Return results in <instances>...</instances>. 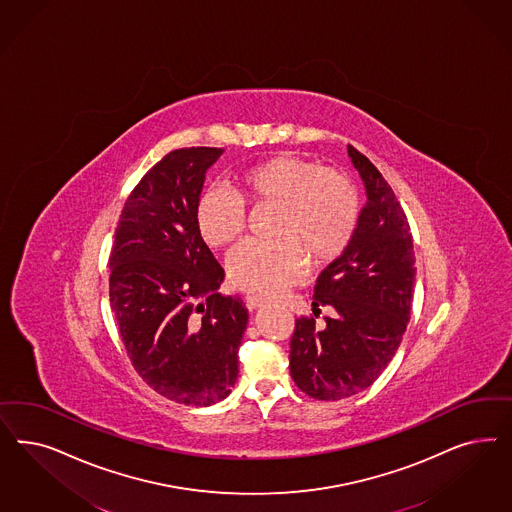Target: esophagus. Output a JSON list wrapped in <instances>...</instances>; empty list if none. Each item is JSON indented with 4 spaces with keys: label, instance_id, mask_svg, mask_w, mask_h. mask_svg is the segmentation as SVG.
Returning a JSON list of instances; mask_svg holds the SVG:
<instances>
[{
    "label": "esophagus",
    "instance_id": "34e87169",
    "mask_svg": "<svg viewBox=\"0 0 512 512\" xmlns=\"http://www.w3.org/2000/svg\"><path fill=\"white\" fill-rule=\"evenodd\" d=\"M245 301H247V307L250 311H256V309H262V307H265V299H262V297L247 296Z\"/></svg>",
    "mask_w": 512,
    "mask_h": 512
}]
</instances>
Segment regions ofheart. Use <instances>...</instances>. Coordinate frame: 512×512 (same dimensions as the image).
<instances>
[{
  "label": "heart",
  "instance_id": "b5f03b06",
  "mask_svg": "<svg viewBox=\"0 0 512 512\" xmlns=\"http://www.w3.org/2000/svg\"><path fill=\"white\" fill-rule=\"evenodd\" d=\"M237 194L224 186L207 188L196 207L201 239L213 248L235 243L247 228V199L281 207L273 241H247L228 258L230 281L250 294L277 296L309 273L316 262H330L348 247L360 216L350 182L322 165L273 156L235 175Z\"/></svg>",
  "mask_w": 512,
  "mask_h": 512
}]
</instances>
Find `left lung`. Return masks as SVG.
I'll list each match as a JSON object with an SVG mask.
<instances>
[{
    "instance_id": "left-lung-1",
    "label": "left lung",
    "mask_w": 512,
    "mask_h": 512,
    "mask_svg": "<svg viewBox=\"0 0 512 512\" xmlns=\"http://www.w3.org/2000/svg\"><path fill=\"white\" fill-rule=\"evenodd\" d=\"M367 201L343 250L318 277L314 309L335 316L316 328L297 318L290 341V373L297 388L320 401H337L369 388L388 367L411 318L413 235L394 190L362 152L348 145Z\"/></svg>"
}]
</instances>
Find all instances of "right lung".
Returning a JSON list of instances; mask_svg holds the SVG:
<instances>
[{"mask_svg":"<svg viewBox=\"0 0 512 512\" xmlns=\"http://www.w3.org/2000/svg\"><path fill=\"white\" fill-rule=\"evenodd\" d=\"M224 149L173 150L126 199L109 297L135 371L160 396L209 407L231 392L247 330L241 297L218 294L224 269L196 226L205 173Z\"/></svg>","mask_w":512,"mask_h":512,"instance_id":"obj_1","label":"right lung"}]
</instances>
